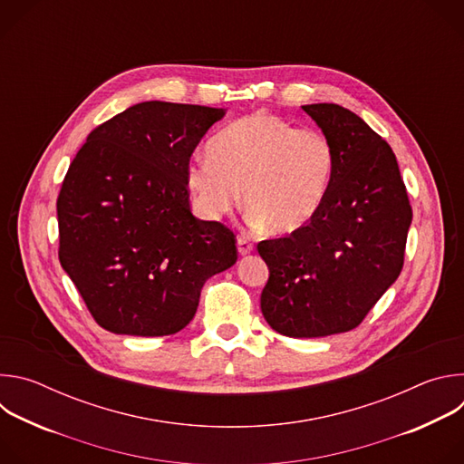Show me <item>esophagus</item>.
<instances>
[{
  "instance_id": "esophagus-1",
  "label": "esophagus",
  "mask_w": 464,
  "mask_h": 464,
  "mask_svg": "<svg viewBox=\"0 0 464 464\" xmlns=\"http://www.w3.org/2000/svg\"><path fill=\"white\" fill-rule=\"evenodd\" d=\"M237 246H238V253H240V255H247V253H251V251L255 249L253 240L247 238L246 235H240V237L237 238Z\"/></svg>"
}]
</instances>
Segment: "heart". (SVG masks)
<instances>
[{"label":"heart","instance_id":"b5f03b06","mask_svg":"<svg viewBox=\"0 0 464 464\" xmlns=\"http://www.w3.org/2000/svg\"><path fill=\"white\" fill-rule=\"evenodd\" d=\"M208 154L187 169L202 213L218 218L233 211L242 188L249 220L276 233L297 231L319 213L336 169V147L323 130L262 111L220 130Z\"/></svg>","mask_w":464,"mask_h":464}]
</instances>
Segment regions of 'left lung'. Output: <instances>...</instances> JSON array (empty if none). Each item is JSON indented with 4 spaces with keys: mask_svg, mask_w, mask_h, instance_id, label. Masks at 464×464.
Listing matches in <instances>:
<instances>
[{
    "mask_svg": "<svg viewBox=\"0 0 464 464\" xmlns=\"http://www.w3.org/2000/svg\"><path fill=\"white\" fill-rule=\"evenodd\" d=\"M303 110L336 147L334 178L306 226L256 244L270 268L260 310L283 336L323 338L356 328L401 276L413 211L391 147L362 117Z\"/></svg>",
    "mask_w": 464,
    "mask_h": 464,
    "instance_id": "1",
    "label": "left lung"
}]
</instances>
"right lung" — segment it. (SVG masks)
I'll return each instance as SVG.
<instances>
[{
	"label": "right lung",
	"mask_w": 464,
	"mask_h": 464,
	"mask_svg": "<svg viewBox=\"0 0 464 464\" xmlns=\"http://www.w3.org/2000/svg\"><path fill=\"white\" fill-rule=\"evenodd\" d=\"M222 108L150 101L90 131L60 187L58 258L113 334L169 336L202 286L237 262V237L190 213L187 169Z\"/></svg>",
	"instance_id": "1"
}]
</instances>
